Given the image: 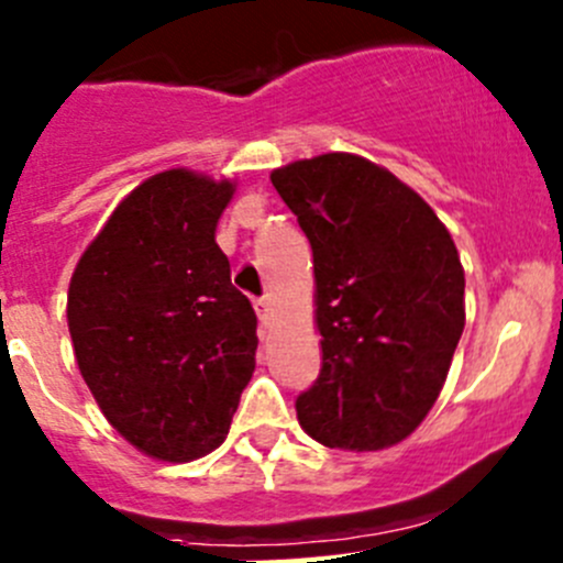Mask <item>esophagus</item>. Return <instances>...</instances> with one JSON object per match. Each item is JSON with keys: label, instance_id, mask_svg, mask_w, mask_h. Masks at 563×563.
Returning <instances> with one entry per match:
<instances>
[{"label": "esophagus", "instance_id": "1", "mask_svg": "<svg viewBox=\"0 0 563 563\" xmlns=\"http://www.w3.org/2000/svg\"><path fill=\"white\" fill-rule=\"evenodd\" d=\"M255 313H258L261 323H264V327L272 321V302H269V297L255 299Z\"/></svg>", "mask_w": 563, "mask_h": 563}]
</instances>
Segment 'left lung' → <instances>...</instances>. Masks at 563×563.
Segmentation results:
<instances>
[{
    "label": "left lung",
    "mask_w": 563,
    "mask_h": 563,
    "mask_svg": "<svg viewBox=\"0 0 563 563\" xmlns=\"http://www.w3.org/2000/svg\"><path fill=\"white\" fill-rule=\"evenodd\" d=\"M313 247L321 373L297 397L310 439L376 452L419 428L465 327L450 231L387 168L332 155L272 172Z\"/></svg>",
    "instance_id": "left-lung-1"
}]
</instances>
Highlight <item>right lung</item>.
<instances>
[{"mask_svg":"<svg viewBox=\"0 0 563 563\" xmlns=\"http://www.w3.org/2000/svg\"><path fill=\"white\" fill-rule=\"evenodd\" d=\"M231 181L185 168L135 187L67 291L78 371L106 419L150 457L187 463L225 441L255 371V313L214 225Z\"/></svg>","mask_w":563,"mask_h":563,"instance_id":"obj_1","label":"right lung"}]
</instances>
